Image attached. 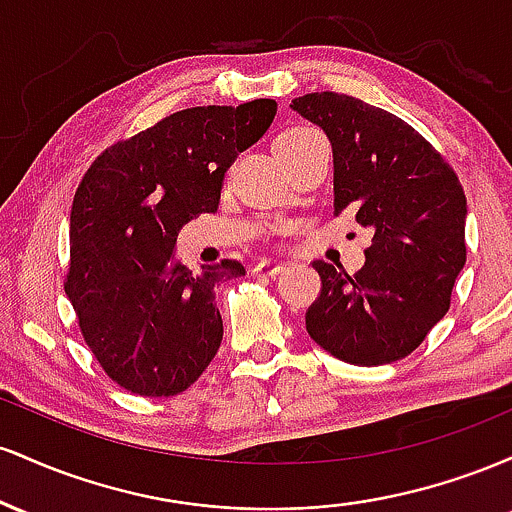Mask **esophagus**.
<instances>
[{
	"instance_id": "1",
	"label": "esophagus",
	"mask_w": 512,
	"mask_h": 512,
	"mask_svg": "<svg viewBox=\"0 0 512 512\" xmlns=\"http://www.w3.org/2000/svg\"><path fill=\"white\" fill-rule=\"evenodd\" d=\"M284 264L281 262H272V260H262L252 267V276H276L284 272Z\"/></svg>"
}]
</instances>
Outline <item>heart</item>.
I'll use <instances>...</instances> for the list:
<instances>
[{"label":"heart","instance_id":"b5f03b06","mask_svg":"<svg viewBox=\"0 0 512 512\" xmlns=\"http://www.w3.org/2000/svg\"><path fill=\"white\" fill-rule=\"evenodd\" d=\"M315 137H322V134L313 127H305V125L289 127V129H284V132H279V137L274 139V149H276V154L284 158L291 149H296L298 144L308 142V139H315Z\"/></svg>","mask_w":512,"mask_h":512}]
</instances>
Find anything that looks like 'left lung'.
I'll list each match as a JSON object with an SVG mask.
<instances>
[{
	"instance_id": "1",
	"label": "left lung",
	"mask_w": 512,
	"mask_h": 512,
	"mask_svg": "<svg viewBox=\"0 0 512 512\" xmlns=\"http://www.w3.org/2000/svg\"><path fill=\"white\" fill-rule=\"evenodd\" d=\"M334 154V216L373 233L366 264L315 260L320 296L305 330L334 358L385 366L409 356L450 308L467 262V197L445 156L402 117L334 91L293 98Z\"/></svg>"
}]
</instances>
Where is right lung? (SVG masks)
I'll list each match as a JSON object with an SVG mask.
<instances>
[{"label": "right lung", "instance_id": "obj_1", "mask_svg": "<svg viewBox=\"0 0 512 512\" xmlns=\"http://www.w3.org/2000/svg\"><path fill=\"white\" fill-rule=\"evenodd\" d=\"M274 115L272 98L180 110L86 170L69 216L64 291L91 354L132 395H180L219 351L214 284L245 267L223 260L192 274L175 240L187 221L216 211L226 170Z\"/></svg>", "mask_w": 512, "mask_h": 512}]
</instances>
